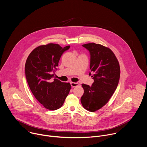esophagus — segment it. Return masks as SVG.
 Returning <instances> with one entry per match:
<instances>
[{"mask_svg":"<svg viewBox=\"0 0 147 147\" xmlns=\"http://www.w3.org/2000/svg\"><path fill=\"white\" fill-rule=\"evenodd\" d=\"M70 85L72 87H75L78 86V82H70Z\"/></svg>","mask_w":147,"mask_h":147,"instance_id":"34e87169","label":"esophagus"}]
</instances>
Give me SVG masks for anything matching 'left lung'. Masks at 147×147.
Instances as JSON below:
<instances>
[{"instance_id": "left-lung-1", "label": "left lung", "mask_w": 147, "mask_h": 147, "mask_svg": "<svg viewBox=\"0 0 147 147\" xmlns=\"http://www.w3.org/2000/svg\"><path fill=\"white\" fill-rule=\"evenodd\" d=\"M90 55V68L94 83L82 84L84 94L81 98L82 105L90 112H95L105 105L117 88L120 70L119 61L113 52L100 44L90 43L82 45Z\"/></svg>"}]
</instances>
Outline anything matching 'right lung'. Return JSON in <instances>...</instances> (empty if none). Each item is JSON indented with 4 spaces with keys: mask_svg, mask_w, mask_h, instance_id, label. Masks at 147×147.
<instances>
[{
    "mask_svg": "<svg viewBox=\"0 0 147 147\" xmlns=\"http://www.w3.org/2000/svg\"><path fill=\"white\" fill-rule=\"evenodd\" d=\"M70 47L61 48L55 44L39 46L31 52L26 60L25 74L29 87L38 101L47 109L54 111L61 107L71 89L70 83L54 78V71L61 56Z\"/></svg>",
    "mask_w": 147,
    "mask_h": 147,
    "instance_id": "right-lung-1",
    "label": "right lung"
}]
</instances>
